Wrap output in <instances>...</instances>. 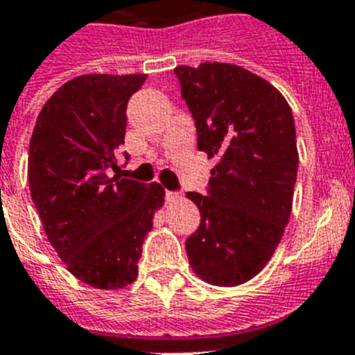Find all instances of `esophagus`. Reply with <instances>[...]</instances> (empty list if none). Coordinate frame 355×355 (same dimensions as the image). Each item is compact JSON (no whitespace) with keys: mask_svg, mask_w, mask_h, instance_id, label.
<instances>
[{"mask_svg":"<svg viewBox=\"0 0 355 355\" xmlns=\"http://www.w3.org/2000/svg\"><path fill=\"white\" fill-rule=\"evenodd\" d=\"M177 198H180V195L175 191H166V200L168 202H173V200H177Z\"/></svg>","mask_w":355,"mask_h":355,"instance_id":"obj_1","label":"esophagus"}]
</instances>
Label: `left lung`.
<instances>
[{
	"label": "left lung",
	"mask_w": 355,
	"mask_h": 355,
	"mask_svg": "<svg viewBox=\"0 0 355 355\" xmlns=\"http://www.w3.org/2000/svg\"><path fill=\"white\" fill-rule=\"evenodd\" d=\"M175 74L197 148L218 160L207 195L187 193L200 211L187 259L202 281L239 286L272 259L292 213L299 166L292 109L272 83L239 65H180Z\"/></svg>",
	"instance_id": "obj_1"
}]
</instances>
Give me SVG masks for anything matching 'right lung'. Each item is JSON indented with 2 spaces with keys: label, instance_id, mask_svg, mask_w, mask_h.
<instances>
[{
  "label": "right lung",
  "instance_id": "right-lung-1",
  "mask_svg": "<svg viewBox=\"0 0 355 355\" xmlns=\"http://www.w3.org/2000/svg\"><path fill=\"white\" fill-rule=\"evenodd\" d=\"M146 78L69 80L42 107L28 146V187L49 243L74 277L100 290L137 279L144 239L164 204L160 184L109 177L118 169L129 98Z\"/></svg>",
  "mask_w": 355,
  "mask_h": 355
}]
</instances>
